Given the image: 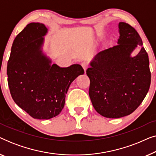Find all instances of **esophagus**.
Here are the masks:
<instances>
[{
  "label": "esophagus",
  "mask_w": 156,
  "mask_h": 156,
  "mask_svg": "<svg viewBox=\"0 0 156 156\" xmlns=\"http://www.w3.org/2000/svg\"><path fill=\"white\" fill-rule=\"evenodd\" d=\"M82 66L83 69H84V72H86V70H87V68H88V64L86 63V62H82Z\"/></svg>",
  "instance_id": "obj_1"
}]
</instances>
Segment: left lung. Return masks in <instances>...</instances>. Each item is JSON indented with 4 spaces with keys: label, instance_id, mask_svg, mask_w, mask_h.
<instances>
[{
    "label": "left lung",
    "instance_id": "obj_1",
    "mask_svg": "<svg viewBox=\"0 0 156 156\" xmlns=\"http://www.w3.org/2000/svg\"><path fill=\"white\" fill-rule=\"evenodd\" d=\"M117 45L99 52L87 69L92 105L106 118L118 119L133 113L148 92L151 72L148 53L137 31L128 23H119ZM138 46L137 55H131Z\"/></svg>",
    "mask_w": 156,
    "mask_h": 156
}]
</instances>
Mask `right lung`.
<instances>
[{
	"label": "right lung",
	"mask_w": 156,
	"mask_h": 156,
	"mask_svg": "<svg viewBox=\"0 0 156 156\" xmlns=\"http://www.w3.org/2000/svg\"><path fill=\"white\" fill-rule=\"evenodd\" d=\"M48 29L31 23L16 36L8 62V84L19 107L37 119L59 114L72 82L84 71L80 65L60 67L43 51Z\"/></svg>",
	"instance_id": "right-lung-1"
}]
</instances>
